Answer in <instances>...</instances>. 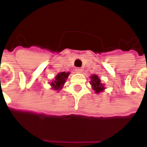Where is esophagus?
I'll return each mask as SVG.
<instances>
[{
	"label": "esophagus",
	"mask_w": 147,
	"mask_h": 147,
	"mask_svg": "<svg viewBox=\"0 0 147 147\" xmlns=\"http://www.w3.org/2000/svg\"><path fill=\"white\" fill-rule=\"evenodd\" d=\"M75 71H76V72H78V73H80V72H82V71H83V69H82L81 67H76Z\"/></svg>",
	"instance_id": "34e87169"
}]
</instances>
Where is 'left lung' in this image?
Instances as JSON below:
<instances>
[{"label":"left lung","mask_w":147,"mask_h":147,"mask_svg":"<svg viewBox=\"0 0 147 147\" xmlns=\"http://www.w3.org/2000/svg\"><path fill=\"white\" fill-rule=\"evenodd\" d=\"M91 81H90V84L92 86L93 90L95 91L96 94L102 92L105 90L104 85L101 83V80L98 78V76L97 75H93L90 76Z\"/></svg>","instance_id":"1"}]
</instances>
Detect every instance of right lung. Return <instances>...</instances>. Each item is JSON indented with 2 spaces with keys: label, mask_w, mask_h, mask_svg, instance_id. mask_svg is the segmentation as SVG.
Instances as JSON below:
<instances>
[{
  "label": "right lung",
  "mask_w": 147,
  "mask_h": 147,
  "mask_svg": "<svg viewBox=\"0 0 147 147\" xmlns=\"http://www.w3.org/2000/svg\"><path fill=\"white\" fill-rule=\"evenodd\" d=\"M69 72H60L57 75V76L55 77L54 81H53L50 85L53 86V89L55 90H59L62 89V87L64 86V84L66 82V80L69 76Z\"/></svg>",
  "instance_id": "right-lung-1"
}]
</instances>
